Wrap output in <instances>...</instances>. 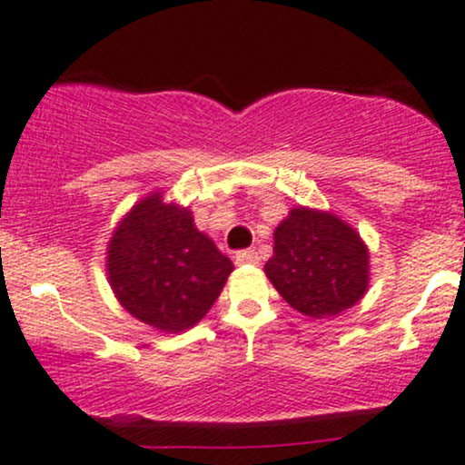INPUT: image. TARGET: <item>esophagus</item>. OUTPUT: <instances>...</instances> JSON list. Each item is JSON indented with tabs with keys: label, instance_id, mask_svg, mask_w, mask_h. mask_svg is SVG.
Listing matches in <instances>:
<instances>
[{
	"label": "esophagus",
	"instance_id": "esophagus-1",
	"mask_svg": "<svg viewBox=\"0 0 465 465\" xmlns=\"http://www.w3.org/2000/svg\"><path fill=\"white\" fill-rule=\"evenodd\" d=\"M239 265H257L259 263V252L257 250L248 248V250H242V252H237V257H234Z\"/></svg>",
	"mask_w": 465,
	"mask_h": 465
}]
</instances>
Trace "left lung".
<instances>
[{"label":"left lung","mask_w":465,"mask_h":465,"mask_svg":"<svg viewBox=\"0 0 465 465\" xmlns=\"http://www.w3.org/2000/svg\"><path fill=\"white\" fill-rule=\"evenodd\" d=\"M369 248L345 219L296 206L274 231L265 276L290 307L330 318L353 307L369 288Z\"/></svg>","instance_id":"left-lung-1"}]
</instances>
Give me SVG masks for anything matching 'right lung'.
Instances as JSON below:
<instances>
[{
	"mask_svg": "<svg viewBox=\"0 0 465 465\" xmlns=\"http://www.w3.org/2000/svg\"><path fill=\"white\" fill-rule=\"evenodd\" d=\"M105 270L129 314L158 331L180 333L208 314L234 265L197 231L189 208L158 191L114 228Z\"/></svg>",
	"mask_w": 465,
	"mask_h": 465,
	"instance_id": "add662e5",
	"label": "right lung"
}]
</instances>
